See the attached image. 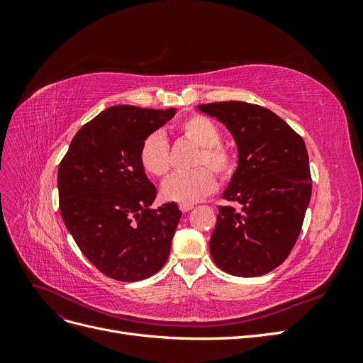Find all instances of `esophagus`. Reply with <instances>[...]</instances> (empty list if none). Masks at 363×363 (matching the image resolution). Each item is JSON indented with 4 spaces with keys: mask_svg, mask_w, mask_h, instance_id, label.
Instances as JSON below:
<instances>
[{
    "mask_svg": "<svg viewBox=\"0 0 363 363\" xmlns=\"http://www.w3.org/2000/svg\"><path fill=\"white\" fill-rule=\"evenodd\" d=\"M192 208H194V206H192V204H180V211H182L183 213L192 211Z\"/></svg>",
    "mask_w": 363,
    "mask_h": 363,
    "instance_id": "esophagus-1",
    "label": "esophagus"
}]
</instances>
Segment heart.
Here are the masks:
<instances>
[{
	"label": "heart",
	"mask_w": 363,
	"mask_h": 363,
	"mask_svg": "<svg viewBox=\"0 0 363 363\" xmlns=\"http://www.w3.org/2000/svg\"><path fill=\"white\" fill-rule=\"evenodd\" d=\"M177 130L183 138L194 142L200 150L196 151L194 164L196 168L188 172H174L162 184V196L167 201L192 204L203 200L216 188V177L227 180L235 172V156L232 150L221 144V131L212 119L203 115H191L182 119ZM142 168L150 175L162 177L169 169V145L162 131H152L139 150ZM206 167H204L203 164Z\"/></svg>",
	"instance_id": "b5f03b06"
}]
</instances>
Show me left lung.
<instances>
[{
    "label": "left lung",
    "instance_id": "1",
    "mask_svg": "<svg viewBox=\"0 0 363 363\" xmlns=\"http://www.w3.org/2000/svg\"><path fill=\"white\" fill-rule=\"evenodd\" d=\"M233 135L238 168L208 242L213 262L236 277L268 274L286 260L301 232L312 177L303 138L269 108L244 101L200 104Z\"/></svg>",
    "mask_w": 363,
    "mask_h": 363
}]
</instances>
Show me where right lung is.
<instances>
[{
    "label": "right lung",
    "instance_id": "add662e5",
    "mask_svg": "<svg viewBox=\"0 0 363 363\" xmlns=\"http://www.w3.org/2000/svg\"><path fill=\"white\" fill-rule=\"evenodd\" d=\"M174 115L172 107H108L77 131L59 164L63 223L86 259L113 280L148 279L168 260L182 212L175 203L150 207L157 191L139 150Z\"/></svg>",
    "mask_w": 363,
    "mask_h": 363
}]
</instances>
